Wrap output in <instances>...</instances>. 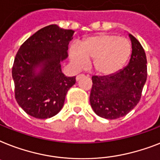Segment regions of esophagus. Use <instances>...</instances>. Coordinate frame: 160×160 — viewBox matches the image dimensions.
I'll use <instances>...</instances> for the list:
<instances>
[{
    "label": "esophagus",
    "instance_id": "esophagus-1",
    "mask_svg": "<svg viewBox=\"0 0 160 160\" xmlns=\"http://www.w3.org/2000/svg\"><path fill=\"white\" fill-rule=\"evenodd\" d=\"M84 76V75H83V74H80V75H78L77 76H76V80H80L81 78H83Z\"/></svg>",
    "mask_w": 160,
    "mask_h": 160
}]
</instances>
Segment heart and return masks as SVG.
<instances>
[{
    "mask_svg": "<svg viewBox=\"0 0 160 160\" xmlns=\"http://www.w3.org/2000/svg\"><path fill=\"white\" fill-rule=\"evenodd\" d=\"M132 45L126 38L108 33L89 37L79 45H72L69 56L76 68H82L92 60L91 68L102 76H110L122 71L132 55Z\"/></svg>",
    "mask_w": 160,
    "mask_h": 160,
    "instance_id": "1",
    "label": "heart"
}]
</instances>
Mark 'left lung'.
<instances>
[{"label":"left lung","mask_w":160,"mask_h":160,"mask_svg":"<svg viewBox=\"0 0 160 160\" xmlns=\"http://www.w3.org/2000/svg\"><path fill=\"white\" fill-rule=\"evenodd\" d=\"M132 55L127 67L110 76L92 77L89 102L93 112L106 119L126 116L139 102L147 79V61L143 48L129 33Z\"/></svg>","instance_id":"left-lung-1"}]
</instances>
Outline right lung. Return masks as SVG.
Returning a JSON list of instances; mask_svg holds the SVG:
<instances>
[{
	"label": "right lung",
	"mask_w": 160,
	"mask_h": 160,
	"mask_svg": "<svg viewBox=\"0 0 160 160\" xmlns=\"http://www.w3.org/2000/svg\"><path fill=\"white\" fill-rule=\"evenodd\" d=\"M75 31L57 24L46 26L19 48L12 68L15 99L28 115L50 118L63 107L76 76L62 73V63L68 57V44Z\"/></svg>",
	"instance_id": "right-lung-1"
}]
</instances>
